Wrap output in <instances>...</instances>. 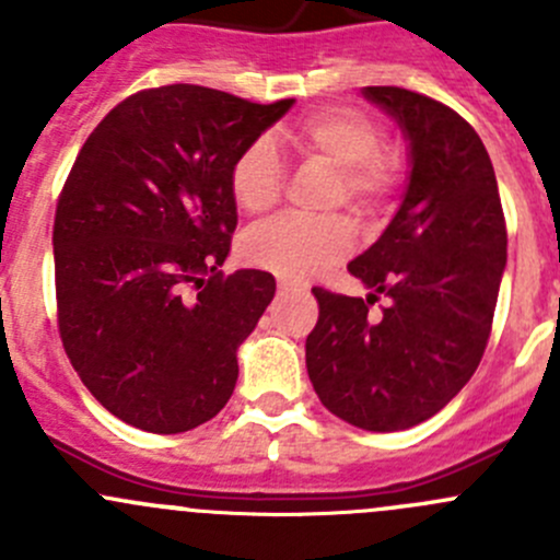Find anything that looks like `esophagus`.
<instances>
[{
	"label": "esophagus",
	"instance_id": "1",
	"mask_svg": "<svg viewBox=\"0 0 560 560\" xmlns=\"http://www.w3.org/2000/svg\"><path fill=\"white\" fill-rule=\"evenodd\" d=\"M298 284L295 281H287V279H279V292H295Z\"/></svg>",
	"mask_w": 560,
	"mask_h": 560
}]
</instances>
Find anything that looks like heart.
I'll list each match as a JSON object with an SVG mask.
<instances>
[{
  "instance_id": "1",
  "label": "heart",
  "mask_w": 560,
  "mask_h": 560,
  "mask_svg": "<svg viewBox=\"0 0 560 560\" xmlns=\"http://www.w3.org/2000/svg\"><path fill=\"white\" fill-rule=\"evenodd\" d=\"M301 160L336 171L332 202H349L360 213H374L398 184V156L380 145L374 118L352 107H332L303 118L279 135ZM284 165L268 138L248 143L233 162L230 191L246 213H268L279 202ZM354 246V224L347 217H279L244 235V257L259 268L290 279H306L347 257Z\"/></svg>"
}]
</instances>
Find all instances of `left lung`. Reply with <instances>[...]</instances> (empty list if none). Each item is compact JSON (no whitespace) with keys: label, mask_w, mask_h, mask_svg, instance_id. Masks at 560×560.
<instances>
[{"label":"left lung","mask_w":560,"mask_h":560,"mask_svg":"<svg viewBox=\"0 0 560 560\" xmlns=\"http://www.w3.org/2000/svg\"><path fill=\"white\" fill-rule=\"evenodd\" d=\"M365 97L409 140V184L382 238L349 262L365 298L314 287L308 380L332 415L363 431L420 425L474 376L506 268V224L482 140L453 107L398 86ZM380 296V317L368 308Z\"/></svg>","instance_id":"obj_1"}]
</instances>
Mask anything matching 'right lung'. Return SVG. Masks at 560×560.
<instances>
[{"mask_svg":"<svg viewBox=\"0 0 560 560\" xmlns=\"http://www.w3.org/2000/svg\"><path fill=\"white\" fill-rule=\"evenodd\" d=\"M292 103L145 89L107 113L67 175L54 219L59 336L127 425L191 431L233 395L238 347L276 279L219 270L238 224L230 171Z\"/></svg>","mask_w":560,"mask_h":560,"instance_id":"right-lung-1","label":"right lung"}]
</instances>
